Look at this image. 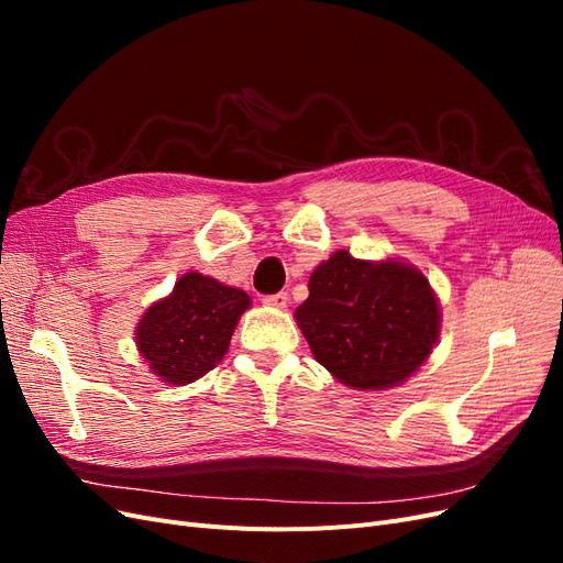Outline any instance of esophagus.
Listing matches in <instances>:
<instances>
[{
    "mask_svg": "<svg viewBox=\"0 0 563 563\" xmlns=\"http://www.w3.org/2000/svg\"><path fill=\"white\" fill-rule=\"evenodd\" d=\"M263 302L267 305V308H277V310H282V308H286L288 294H286V291H282V294H275V296H265V298H263Z\"/></svg>",
    "mask_w": 563,
    "mask_h": 563,
    "instance_id": "1",
    "label": "esophagus"
}]
</instances>
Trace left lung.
<instances>
[{
  "instance_id": "1",
  "label": "left lung",
  "mask_w": 563,
  "mask_h": 563,
  "mask_svg": "<svg viewBox=\"0 0 563 563\" xmlns=\"http://www.w3.org/2000/svg\"><path fill=\"white\" fill-rule=\"evenodd\" d=\"M296 319L314 360L354 389L404 383L439 338V305L416 267L368 263L347 251L312 272Z\"/></svg>"
}]
</instances>
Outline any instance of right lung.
Listing matches in <instances>:
<instances>
[{
    "mask_svg": "<svg viewBox=\"0 0 563 563\" xmlns=\"http://www.w3.org/2000/svg\"><path fill=\"white\" fill-rule=\"evenodd\" d=\"M249 305L240 288L187 272L139 321L135 343L162 380L187 385L220 364Z\"/></svg>",
    "mask_w": 563,
    "mask_h": 563,
    "instance_id": "right-lung-1",
    "label": "right lung"
}]
</instances>
